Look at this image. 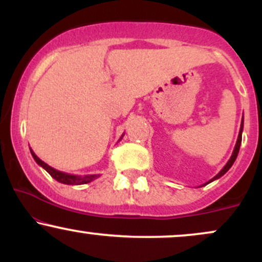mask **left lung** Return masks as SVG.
Instances as JSON below:
<instances>
[{"mask_svg": "<svg viewBox=\"0 0 262 262\" xmlns=\"http://www.w3.org/2000/svg\"><path fill=\"white\" fill-rule=\"evenodd\" d=\"M243 129H244V116H243V119H242V124H240V130H239V135H237V139H236L235 148H234V150H233V154H231L230 159H229V160H228L227 164H225V166H224L223 169H222L221 171H219V172L217 173V175H215L214 177H213L212 180H209L208 182H206V183H204V185H202V186H206V185H208V183H210V182H212V181H214V180H218L219 177H222V176H223L224 173L227 172V171L229 170L231 166H233L234 161H235L236 156H237V154H239L240 144H242V134H243ZM202 186H201V187H202Z\"/></svg>", "mask_w": 262, "mask_h": 262, "instance_id": "obj_1", "label": "left lung"}]
</instances>
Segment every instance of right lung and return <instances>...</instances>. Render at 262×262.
I'll return each instance as SVG.
<instances>
[{
  "mask_svg": "<svg viewBox=\"0 0 262 262\" xmlns=\"http://www.w3.org/2000/svg\"><path fill=\"white\" fill-rule=\"evenodd\" d=\"M123 138V135L121 137V139ZM31 149V148H29ZM31 154L33 156V159H34L35 162L39 165V166H41L43 169L47 171L48 173H49L50 176L53 177V179H55L58 182H61L64 183V185H85V183H89L93 181V180L98 179L100 175H71V173H66V172H62V171H59L56 169H54V167L49 166L48 164H45L43 160H40V159L38 158L37 155L34 154V151L31 149Z\"/></svg>",
  "mask_w": 262,
  "mask_h": 262,
  "instance_id": "add662e5",
  "label": "right lung"
}]
</instances>
